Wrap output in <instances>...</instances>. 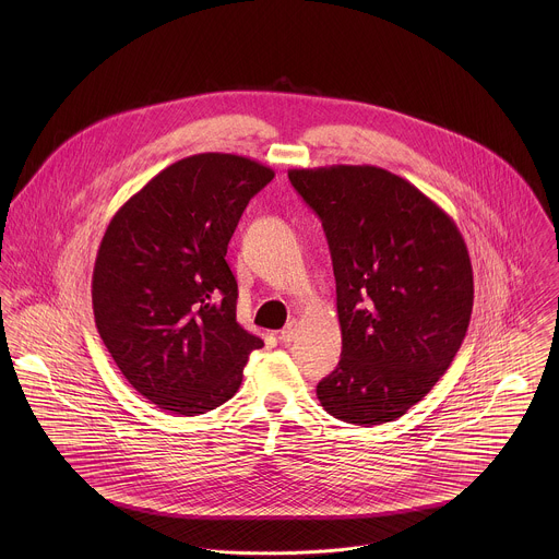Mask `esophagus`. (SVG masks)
<instances>
[{"label": "esophagus", "instance_id": "esophagus-1", "mask_svg": "<svg viewBox=\"0 0 559 559\" xmlns=\"http://www.w3.org/2000/svg\"><path fill=\"white\" fill-rule=\"evenodd\" d=\"M297 331H299V322L297 320H288L286 326L280 331V342H284V344L293 342L297 337Z\"/></svg>", "mask_w": 559, "mask_h": 559}]
</instances>
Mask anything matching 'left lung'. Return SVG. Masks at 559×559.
I'll list each match as a JSON object with an SVG mask.
<instances>
[{
  "label": "left lung",
  "instance_id": "8db88e82",
  "mask_svg": "<svg viewBox=\"0 0 559 559\" xmlns=\"http://www.w3.org/2000/svg\"><path fill=\"white\" fill-rule=\"evenodd\" d=\"M322 222L335 275L342 357L317 396L357 424L394 421L459 353L474 308V269L454 219L377 165L290 169Z\"/></svg>",
  "mask_w": 559,
  "mask_h": 559
}]
</instances>
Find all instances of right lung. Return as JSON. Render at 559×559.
Listing matches in <instances>:
<instances>
[{
	"label": "right lung",
	"mask_w": 559,
	"mask_h": 559,
	"mask_svg": "<svg viewBox=\"0 0 559 559\" xmlns=\"http://www.w3.org/2000/svg\"><path fill=\"white\" fill-rule=\"evenodd\" d=\"M275 171L202 153L160 169L111 217L92 273L96 329L124 379L163 411L233 399L264 342L237 322L226 262L240 215Z\"/></svg>",
	"instance_id": "add662e5"
}]
</instances>
